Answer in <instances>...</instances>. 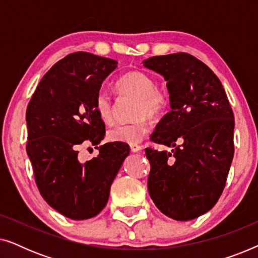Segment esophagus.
I'll use <instances>...</instances> for the list:
<instances>
[{
    "mask_svg": "<svg viewBox=\"0 0 258 258\" xmlns=\"http://www.w3.org/2000/svg\"><path fill=\"white\" fill-rule=\"evenodd\" d=\"M130 150H132L133 153H139V151L142 150V147H141L140 144H132V146H130Z\"/></svg>",
    "mask_w": 258,
    "mask_h": 258,
    "instance_id": "esophagus-1",
    "label": "esophagus"
}]
</instances>
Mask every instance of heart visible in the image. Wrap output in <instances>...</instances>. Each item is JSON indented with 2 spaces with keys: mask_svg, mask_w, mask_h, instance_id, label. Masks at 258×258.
Instances as JSON below:
<instances>
[{
  "mask_svg": "<svg viewBox=\"0 0 258 258\" xmlns=\"http://www.w3.org/2000/svg\"><path fill=\"white\" fill-rule=\"evenodd\" d=\"M115 88L118 94L129 95L136 97L135 121L130 123H119L109 130L108 137L112 142L136 144L148 135L150 130L149 118H157L167 110L169 101V93L163 88L156 87L155 81L147 73L134 70L122 75L115 82ZM94 108L104 123L112 122V100L107 91L100 90L95 96Z\"/></svg>",
  "mask_w": 258,
  "mask_h": 258,
  "instance_id": "obj_1",
  "label": "heart"
}]
</instances>
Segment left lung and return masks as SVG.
Segmentation results:
<instances>
[{"label": "left lung", "mask_w": 258, "mask_h": 258, "mask_svg": "<svg viewBox=\"0 0 258 258\" xmlns=\"http://www.w3.org/2000/svg\"><path fill=\"white\" fill-rule=\"evenodd\" d=\"M144 67L167 81L171 110L150 140L174 149L147 148L148 190L168 217L189 221L209 211L223 191L234 157V112L207 64L186 52L154 56Z\"/></svg>", "instance_id": "left-lung-1"}]
</instances>
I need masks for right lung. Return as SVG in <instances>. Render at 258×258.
Instances as JSON below:
<instances>
[{"instance_id":"obj_1","label":"right lung","mask_w":258,"mask_h":258,"mask_svg":"<svg viewBox=\"0 0 258 258\" xmlns=\"http://www.w3.org/2000/svg\"><path fill=\"white\" fill-rule=\"evenodd\" d=\"M115 59L89 52L67 55L42 77L27 107V154L40 194L72 220H88L105 207L111 183L129 155L124 144L105 143L98 156L79 160L84 143L97 146L104 122L94 108L96 94Z\"/></svg>"}]
</instances>
